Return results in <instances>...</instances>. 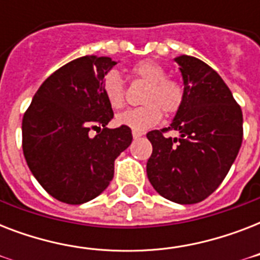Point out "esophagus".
<instances>
[{"label": "esophagus", "instance_id": "obj_1", "mask_svg": "<svg viewBox=\"0 0 260 260\" xmlns=\"http://www.w3.org/2000/svg\"><path fill=\"white\" fill-rule=\"evenodd\" d=\"M132 136H134V139L142 138L143 132H139V131H132Z\"/></svg>", "mask_w": 260, "mask_h": 260}]
</instances>
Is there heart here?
Listing matches in <instances>:
<instances>
[{"label":"heart","mask_w":260,"mask_h":260,"mask_svg":"<svg viewBox=\"0 0 260 260\" xmlns=\"http://www.w3.org/2000/svg\"><path fill=\"white\" fill-rule=\"evenodd\" d=\"M132 75L147 83L142 97L144 105L128 109L116 117L118 125L129 126L134 131H146L155 125L165 114L171 116L181 109L185 100V89L177 79L167 77L166 69L155 60H142L132 67ZM104 97L113 109H121L125 104V89L121 77L116 70L109 71L101 83Z\"/></svg>","instance_id":"1"}]
</instances>
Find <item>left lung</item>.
Instances as JSON below:
<instances>
[{
  "instance_id": "1",
  "label": "left lung",
  "mask_w": 260,
  "mask_h": 260,
  "mask_svg": "<svg viewBox=\"0 0 260 260\" xmlns=\"http://www.w3.org/2000/svg\"><path fill=\"white\" fill-rule=\"evenodd\" d=\"M174 60L185 100L169 128L147 134L152 144L147 177L162 197L186 205L205 200L228 174L243 142V113L212 67L187 55ZM166 130L178 136L167 138Z\"/></svg>"
}]
</instances>
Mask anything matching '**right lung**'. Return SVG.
Listing matches in <instances>:
<instances>
[{"label": "right lung", "mask_w": 260, "mask_h": 260, "mask_svg": "<svg viewBox=\"0 0 260 260\" xmlns=\"http://www.w3.org/2000/svg\"><path fill=\"white\" fill-rule=\"evenodd\" d=\"M114 64L95 55L71 60L43 82L22 117L26 165L59 201L79 205L100 196L113 179L114 159L132 143L129 126L106 128L113 110L101 83Z\"/></svg>", "instance_id": "right-lung-1"}]
</instances>
